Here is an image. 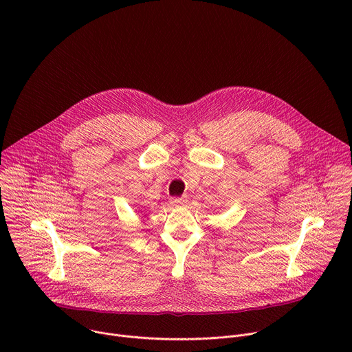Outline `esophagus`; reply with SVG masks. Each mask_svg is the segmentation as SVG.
<instances>
[{
    "label": "esophagus",
    "instance_id": "obj_1",
    "mask_svg": "<svg viewBox=\"0 0 352 352\" xmlns=\"http://www.w3.org/2000/svg\"><path fill=\"white\" fill-rule=\"evenodd\" d=\"M170 202H171V205H184L186 202V199L185 197H171Z\"/></svg>",
    "mask_w": 352,
    "mask_h": 352
}]
</instances>
